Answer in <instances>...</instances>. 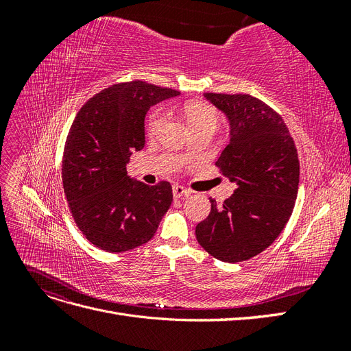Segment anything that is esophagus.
<instances>
[{
  "instance_id": "obj_1",
  "label": "esophagus",
  "mask_w": 351,
  "mask_h": 351,
  "mask_svg": "<svg viewBox=\"0 0 351 351\" xmlns=\"http://www.w3.org/2000/svg\"><path fill=\"white\" fill-rule=\"evenodd\" d=\"M173 195L174 197H183V196H189L190 195V190L180 186V184H174L173 186Z\"/></svg>"
}]
</instances>
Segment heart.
Returning a JSON list of instances; mask_svg holds the SVG:
<instances>
[{
    "label": "heart",
    "mask_w": 351,
    "mask_h": 351,
    "mask_svg": "<svg viewBox=\"0 0 351 351\" xmlns=\"http://www.w3.org/2000/svg\"><path fill=\"white\" fill-rule=\"evenodd\" d=\"M183 117L189 124L190 130L197 129L204 125H218V114L208 104L204 102H189L183 107ZM167 121V111L164 108L154 110L146 120V133L151 137H155Z\"/></svg>",
    "instance_id": "b5f03b06"
}]
</instances>
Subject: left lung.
<instances>
[{
  "mask_svg": "<svg viewBox=\"0 0 351 351\" xmlns=\"http://www.w3.org/2000/svg\"><path fill=\"white\" fill-rule=\"evenodd\" d=\"M227 115L230 142L215 165L237 184L196 226V239L210 256L243 262L275 241L289 222L299 190L300 165L293 137L269 105L247 93H205Z\"/></svg>",
  "mask_w": 351,
  "mask_h": 351,
  "instance_id": "8db88e82",
  "label": "left lung"
}]
</instances>
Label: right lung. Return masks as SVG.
I'll return each instance as SVG.
<instances>
[{"mask_svg": "<svg viewBox=\"0 0 351 351\" xmlns=\"http://www.w3.org/2000/svg\"><path fill=\"white\" fill-rule=\"evenodd\" d=\"M180 95L142 80L95 95L74 119L62 155V186L74 222L101 250L120 253L149 241L173 202L168 182L147 186L127 176L145 146V115Z\"/></svg>", "mask_w": 351, "mask_h": 351, "instance_id": "right-lung-1", "label": "right lung"}]
</instances>
